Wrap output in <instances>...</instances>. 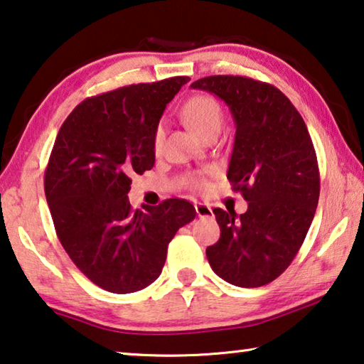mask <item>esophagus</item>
<instances>
[{
	"label": "esophagus",
	"instance_id": "1",
	"mask_svg": "<svg viewBox=\"0 0 364 364\" xmlns=\"http://www.w3.org/2000/svg\"><path fill=\"white\" fill-rule=\"evenodd\" d=\"M194 209H196V213H198V217H212L213 213H212V209L209 205H205V204H200V203H198L194 205Z\"/></svg>",
	"mask_w": 364,
	"mask_h": 364
}]
</instances>
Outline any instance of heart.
<instances>
[{
    "mask_svg": "<svg viewBox=\"0 0 364 364\" xmlns=\"http://www.w3.org/2000/svg\"><path fill=\"white\" fill-rule=\"evenodd\" d=\"M184 119L188 121V124L198 132L200 137H205L209 132L218 131L222 126L223 113L222 107L212 95L207 94H199L194 95L191 99L186 100L181 109ZM164 137H165V128L164 124L159 123L154 129L152 136V147L154 152H160L161 146H164ZM188 186L194 189V191L203 193L207 189V181L204 175L200 173H196L188 178Z\"/></svg>",
    "mask_w": 364,
    "mask_h": 364,
    "instance_id": "obj_1",
    "label": "heart"
}]
</instances>
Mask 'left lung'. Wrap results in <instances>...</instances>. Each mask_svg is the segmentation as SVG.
<instances>
[{"instance_id": "1", "label": "left lung", "mask_w": 364, "mask_h": 364, "mask_svg": "<svg viewBox=\"0 0 364 364\" xmlns=\"http://www.w3.org/2000/svg\"><path fill=\"white\" fill-rule=\"evenodd\" d=\"M227 103L236 124L227 178L247 210L213 209L220 240L205 250L228 284L256 288L275 280L298 255L313 222L321 181L306 124L285 94L246 76L191 84Z\"/></svg>"}]
</instances>
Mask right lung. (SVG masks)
I'll return each mask as SVG.
<instances>
[{"mask_svg": "<svg viewBox=\"0 0 364 364\" xmlns=\"http://www.w3.org/2000/svg\"><path fill=\"white\" fill-rule=\"evenodd\" d=\"M189 80L176 76L89 97L69 113L45 170V196L56 236L97 287L132 293L157 280L166 250L194 220L186 199L134 210L131 176L155 164L152 136L164 109Z\"/></svg>", "mask_w": 364, "mask_h": 364, "instance_id": "1", "label": "right lung"}]
</instances>
